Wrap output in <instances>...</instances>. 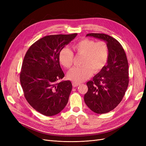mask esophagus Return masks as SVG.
Masks as SVG:
<instances>
[{
  "label": "esophagus",
  "instance_id": "obj_1",
  "mask_svg": "<svg viewBox=\"0 0 146 146\" xmlns=\"http://www.w3.org/2000/svg\"><path fill=\"white\" fill-rule=\"evenodd\" d=\"M80 84L78 83H76V82H72V86L74 87H77L78 86V85H80Z\"/></svg>",
  "mask_w": 146,
  "mask_h": 146
}]
</instances>
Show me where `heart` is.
Masks as SVG:
<instances>
[{
    "label": "heart",
    "mask_w": 146,
    "mask_h": 146,
    "mask_svg": "<svg viewBox=\"0 0 146 146\" xmlns=\"http://www.w3.org/2000/svg\"><path fill=\"white\" fill-rule=\"evenodd\" d=\"M72 48L77 54L83 55L82 66L74 67L68 72V78L74 82H82L90 77L92 73H99L108 62V47L103 41L96 42L93 39L83 38L74 44ZM58 60L64 68H70L73 63V52L67 47L63 48L59 53Z\"/></svg>",
    "instance_id": "1"
}]
</instances>
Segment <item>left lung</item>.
<instances>
[{
  "label": "left lung",
  "instance_id": "left-lung-1",
  "mask_svg": "<svg viewBox=\"0 0 146 146\" xmlns=\"http://www.w3.org/2000/svg\"><path fill=\"white\" fill-rule=\"evenodd\" d=\"M92 36L104 40L108 47L107 65L88 82V92L84 100L92 111L107 113L121 102L129 82V64L125 52L116 39L104 33H89Z\"/></svg>",
  "mask_w": 146,
  "mask_h": 146
}]
</instances>
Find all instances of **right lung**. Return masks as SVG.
<instances>
[{"mask_svg":"<svg viewBox=\"0 0 146 146\" xmlns=\"http://www.w3.org/2000/svg\"><path fill=\"white\" fill-rule=\"evenodd\" d=\"M77 35H48L26 52L20 73L21 86L29 104L43 115L54 116L68 104L72 86L69 80L57 82L64 76L58 55Z\"/></svg>","mask_w":146,"mask_h":146,"instance_id":"1","label":"right lung"}]
</instances>
